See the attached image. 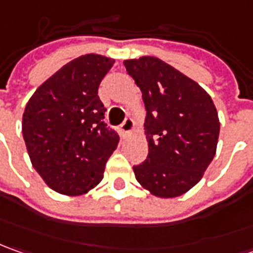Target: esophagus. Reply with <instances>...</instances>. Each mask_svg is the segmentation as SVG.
I'll list each match as a JSON object with an SVG mask.
<instances>
[{"label": "esophagus", "mask_w": 253, "mask_h": 253, "mask_svg": "<svg viewBox=\"0 0 253 253\" xmlns=\"http://www.w3.org/2000/svg\"><path fill=\"white\" fill-rule=\"evenodd\" d=\"M133 128H134V122H133V119L127 118L126 120L122 123V126H120V133H122V135H128L133 131Z\"/></svg>", "instance_id": "34e87169"}]
</instances>
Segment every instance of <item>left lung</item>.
<instances>
[{
  "mask_svg": "<svg viewBox=\"0 0 253 253\" xmlns=\"http://www.w3.org/2000/svg\"><path fill=\"white\" fill-rule=\"evenodd\" d=\"M147 110V160L133 167L137 182L157 197L186 193L213 161L220 120L210 95L157 57L125 60Z\"/></svg>",
  "mask_w": 253,
  "mask_h": 253,
  "instance_id": "left-lung-1",
  "label": "left lung"
}]
</instances>
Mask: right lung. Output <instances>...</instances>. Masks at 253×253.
I'll return each instance as SVG.
<instances>
[{"mask_svg": "<svg viewBox=\"0 0 253 253\" xmlns=\"http://www.w3.org/2000/svg\"><path fill=\"white\" fill-rule=\"evenodd\" d=\"M115 60L85 54L61 67L32 95L22 134L33 168L48 187L80 196L99 183L119 135L106 126L98 88Z\"/></svg>", "mask_w": 253, "mask_h": 253, "instance_id": "right-lung-1", "label": "right lung"}]
</instances>
